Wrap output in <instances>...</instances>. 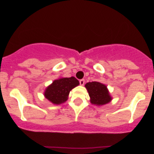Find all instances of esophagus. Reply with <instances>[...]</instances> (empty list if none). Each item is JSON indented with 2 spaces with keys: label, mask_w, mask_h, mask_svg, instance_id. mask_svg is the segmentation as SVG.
Segmentation results:
<instances>
[{
  "label": "esophagus",
  "mask_w": 154,
  "mask_h": 154,
  "mask_svg": "<svg viewBox=\"0 0 154 154\" xmlns=\"http://www.w3.org/2000/svg\"><path fill=\"white\" fill-rule=\"evenodd\" d=\"M80 86H83L85 84V80L84 79H82V80H80Z\"/></svg>",
  "instance_id": "esophagus-1"
}]
</instances>
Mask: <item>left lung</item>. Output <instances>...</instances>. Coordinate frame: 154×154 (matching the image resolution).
I'll use <instances>...</instances> for the list:
<instances>
[{"instance_id": "1", "label": "left lung", "mask_w": 154, "mask_h": 154, "mask_svg": "<svg viewBox=\"0 0 154 154\" xmlns=\"http://www.w3.org/2000/svg\"><path fill=\"white\" fill-rule=\"evenodd\" d=\"M85 87L88 91L90 101L92 104L102 106L112 100V97L104 84L95 81L89 82L85 85Z\"/></svg>"}]
</instances>
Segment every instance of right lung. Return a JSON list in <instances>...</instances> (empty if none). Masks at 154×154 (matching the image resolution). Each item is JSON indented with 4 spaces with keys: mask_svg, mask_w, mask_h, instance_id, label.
Returning a JSON list of instances; mask_svg holds the SVG:
<instances>
[{
    "mask_svg": "<svg viewBox=\"0 0 154 154\" xmlns=\"http://www.w3.org/2000/svg\"><path fill=\"white\" fill-rule=\"evenodd\" d=\"M79 84L78 80L74 77L60 78L46 88L44 95L54 104H61L68 100L70 91Z\"/></svg>",
    "mask_w": 154,
    "mask_h": 154,
    "instance_id": "obj_1",
    "label": "right lung"
}]
</instances>
